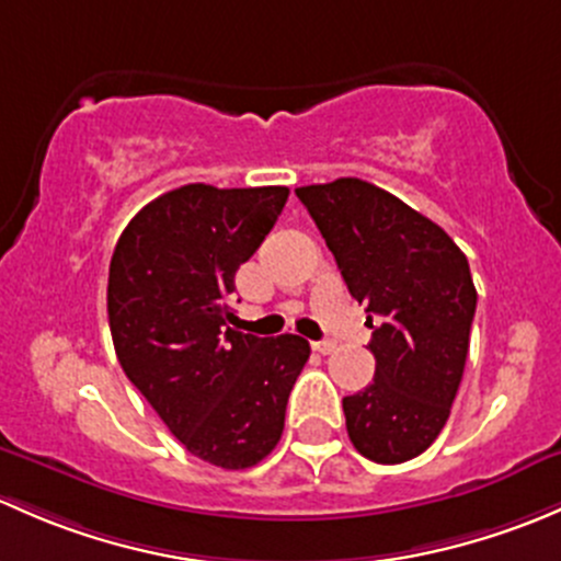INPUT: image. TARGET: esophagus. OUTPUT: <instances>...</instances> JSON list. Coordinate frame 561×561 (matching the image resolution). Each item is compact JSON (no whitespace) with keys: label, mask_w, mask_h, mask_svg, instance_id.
I'll return each instance as SVG.
<instances>
[{"label":"esophagus","mask_w":561,"mask_h":561,"mask_svg":"<svg viewBox=\"0 0 561 561\" xmlns=\"http://www.w3.org/2000/svg\"><path fill=\"white\" fill-rule=\"evenodd\" d=\"M310 345H313L316 354H323V356L332 354V351L337 348V343H334V340H316V343H310Z\"/></svg>","instance_id":"esophagus-1"}]
</instances>
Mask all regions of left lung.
Here are the masks:
<instances>
[{
	"instance_id": "obj_1",
	"label": "left lung",
	"mask_w": 561,
	"mask_h": 561,
	"mask_svg": "<svg viewBox=\"0 0 561 561\" xmlns=\"http://www.w3.org/2000/svg\"><path fill=\"white\" fill-rule=\"evenodd\" d=\"M297 196L373 329V383L343 397L348 437L367 459L400 465L435 443L459 391L478 302L470 264L435 221L359 178Z\"/></svg>"
}]
</instances>
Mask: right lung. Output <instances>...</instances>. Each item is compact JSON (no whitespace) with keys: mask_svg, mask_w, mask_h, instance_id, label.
<instances>
[{"mask_svg":"<svg viewBox=\"0 0 561 561\" xmlns=\"http://www.w3.org/2000/svg\"><path fill=\"white\" fill-rule=\"evenodd\" d=\"M286 186L188 183L148 202L110 259L107 319L126 378L188 454L224 470L259 465L283 435L310 356L297 334L234 332V273L256 253Z\"/></svg>","mask_w":561,"mask_h":561,"instance_id":"right-lung-1","label":"right lung"}]
</instances>
